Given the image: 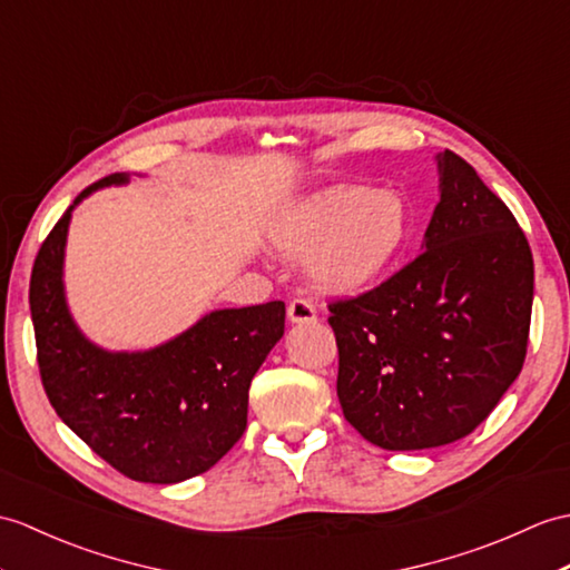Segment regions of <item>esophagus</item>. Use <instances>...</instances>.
Segmentation results:
<instances>
[{
  "label": "esophagus",
  "instance_id": "1",
  "mask_svg": "<svg viewBox=\"0 0 570 570\" xmlns=\"http://www.w3.org/2000/svg\"><path fill=\"white\" fill-rule=\"evenodd\" d=\"M288 321L291 323H313L317 313H315V306L308 301V298H294L288 303Z\"/></svg>",
  "mask_w": 570,
  "mask_h": 570
}]
</instances>
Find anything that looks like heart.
I'll return each mask as SVG.
<instances>
[{
	"instance_id": "obj_1",
	"label": "heart",
	"mask_w": 570,
	"mask_h": 570,
	"mask_svg": "<svg viewBox=\"0 0 570 570\" xmlns=\"http://www.w3.org/2000/svg\"><path fill=\"white\" fill-rule=\"evenodd\" d=\"M410 237V208L399 191L333 187L303 198L276 220L272 240L286 257H308L317 288L354 294L376 284Z\"/></svg>"
}]
</instances>
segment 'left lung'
<instances>
[{
	"label": "left lung",
	"instance_id": "obj_1",
	"mask_svg": "<svg viewBox=\"0 0 570 570\" xmlns=\"http://www.w3.org/2000/svg\"><path fill=\"white\" fill-rule=\"evenodd\" d=\"M440 204L422 253L356 298L330 303L337 399L391 452L471 434L520 376L534 259L510 208L452 150L436 155Z\"/></svg>",
	"mask_w": 570,
	"mask_h": 570
}]
</instances>
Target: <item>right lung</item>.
<instances>
[{"mask_svg": "<svg viewBox=\"0 0 570 570\" xmlns=\"http://www.w3.org/2000/svg\"><path fill=\"white\" fill-rule=\"evenodd\" d=\"M109 175L65 210L31 272L38 368L50 405L91 452L134 481L179 483L208 471L247 428V393L284 335V301L204 315L145 352H109L75 325L62 286L72 208L91 191L126 184Z\"/></svg>", "mask_w": 570, "mask_h": 570, "instance_id": "add662e5", "label": "right lung"}]
</instances>
